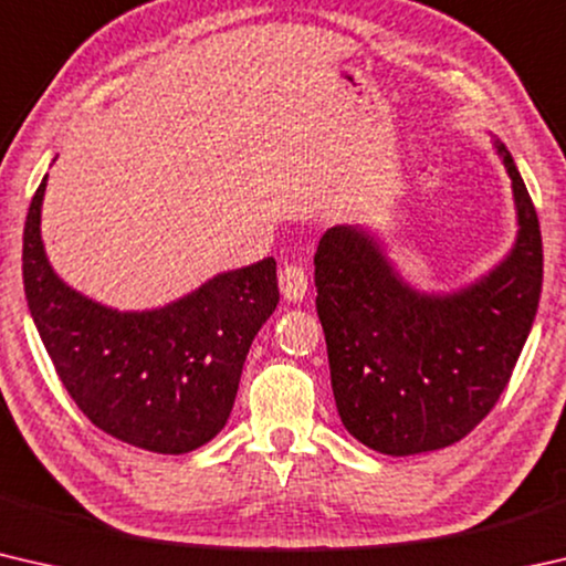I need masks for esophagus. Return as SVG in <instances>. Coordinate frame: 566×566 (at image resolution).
<instances>
[{
	"instance_id": "34e87169",
	"label": "esophagus",
	"mask_w": 566,
	"mask_h": 566,
	"mask_svg": "<svg viewBox=\"0 0 566 566\" xmlns=\"http://www.w3.org/2000/svg\"><path fill=\"white\" fill-rule=\"evenodd\" d=\"M306 272L300 264H286L280 272V292L286 302H302L306 296Z\"/></svg>"
}]
</instances>
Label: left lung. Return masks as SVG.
<instances>
[{
  "label": "left lung",
  "mask_w": 566,
  "mask_h": 566,
  "mask_svg": "<svg viewBox=\"0 0 566 566\" xmlns=\"http://www.w3.org/2000/svg\"><path fill=\"white\" fill-rule=\"evenodd\" d=\"M516 239L472 284L421 292L397 272L369 227L337 224L314 254L317 314L332 391L347 432L379 454L459 442L490 415L512 377L542 294V232L530 191L500 139Z\"/></svg>",
  "instance_id": "left-lung-1"
}]
</instances>
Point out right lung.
<instances>
[{"label":"right lung","mask_w":566,"mask_h":566,"mask_svg":"<svg viewBox=\"0 0 566 566\" xmlns=\"http://www.w3.org/2000/svg\"><path fill=\"white\" fill-rule=\"evenodd\" d=\"M46 177L24 224L22 274L34 327L62 385L94 427L157 454L222 432L249 347L280 302L272 256L222 272L142 312L94 302L52 270L42 242Z\"/></svg>","instance_id":"1"}]
</instances>
